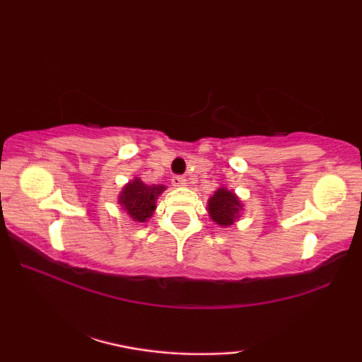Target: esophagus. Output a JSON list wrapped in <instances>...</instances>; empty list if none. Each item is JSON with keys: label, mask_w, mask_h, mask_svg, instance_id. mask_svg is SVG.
<instances>
[{"label": "esophagus", "mask_w": 362, "mask_h": 362, "mask_svg": "<svg viewBox=\"0 0 362 362\" xmlns=\"http://www.w3.org/2000/svg\"><path fill=\"white\" fill-rule=\"evenodd\" d=\"M171 185L175 186V187H185L187 182H186V177H182V176H175L171 180Z\"/></svg>", "instance_id": "obj_1"}]
</instances>
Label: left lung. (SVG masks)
I'll list each match as a JSON object with an SVG mask.
<instances>
[{
    "label": "left lung",
    "mask_w": 362,
    "mask_h": 362,
    "mask_svg": "<svg viewBox=\"0 0 362 362\" xmlns=\"http://www.w3.org/2000/svg\"><path fill=\"white\" fill-rule=\"evenodd\" d=\"M244 204L240 197L234 191L227 189L226 186L217 187L214 194L207 201V214L221 227H230L242 217Z\"/></svg>",
    "instance_id": "8db88e82"
}]
</instances>
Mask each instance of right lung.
Returning a JSON list of instances; mask_svg holds the SVG:
<instances>
[{
	"label": "right lung",
	"mask_w": 362,
	"mask_h": 362,
	"mask_svg": "<svg viewBox=\"0 0 362 362\" xmlns=\"http://www.w3.org/2000/svg\"><path fill=\"white\" fill-rule=\"evenodd\" d=\"M166 186L163 185H145L140 177L135 176L122 187L118 194V204L127 212L133 222L145 224L151 219L153 212L156 209V201Z\"/></svg>",
	"instance_id": "right-lung-1"
}]
</instances>
